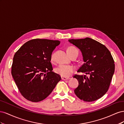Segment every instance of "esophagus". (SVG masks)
I'll return each mask as SVG.
<instances>
[{"label": "esophagus", "mask_w": 124, "mask_h": 124, "mask_svg": "<svg viewBox=\"0 0 124 124\" xmlns=\"http://www.w3.org/2000/svg\"><path fill=\"white\" fill-rule=\"evenodd\" d=\"M61 78H62V79L63 80H68L69 79V78H66L65 77H62Z\"/></svg>", "instance_id": "1"}]
</instances>
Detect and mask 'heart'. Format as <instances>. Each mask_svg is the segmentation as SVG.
Segmentation results:
<instances>
[{
  "label": "heart",
  "instance_id": "heart-1",
  "mask_svg": "<svg viewBox=\"0 0 124 124\" xmlns=\"http://www.w3.org/2000/svg\"><path fill=\"white\" fill-rule=\"evenodd\" d=\"M68 53H71L72 52H78V50L76 48L74 47L71 46L68 48ZM55 59V53H53L51 55V61L53 62ZM74 68L73 67L69 65H60L58 67H56L55 69V71L56 73L61 76L62 77H69L74 72Z\"/></svg>",
  "mask_w": 124,
  "mask_h": 124
}]
</instances>
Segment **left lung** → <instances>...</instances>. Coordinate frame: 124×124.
<instances>
[{
  "label": "left lung",
  "instance_id": "8db88e82",
  "mask_svg": "<svg viewBox=\"0 0 124 124\" xmlns=\"http://www.w3.org/2000/svg\"><path fill=\"white\" fill-rule=\"evenodd\" d=\"M69 42L80 50L84 64L78 72L88 74L89 77L75 75L78 82L74 93L80 99L92 102L106 93L113 77L115 64L110 52L107 47L90 38L69 39Z\"/></svg>",
  "mask_w": 124,
  "mask_h": 124
}]
</instances>
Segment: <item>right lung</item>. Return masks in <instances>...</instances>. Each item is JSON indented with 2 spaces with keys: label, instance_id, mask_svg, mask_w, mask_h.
I'll use <instances>...</instances> for the list:
<instances>
[{
  "label": "right lung",
  "instance_id": "right-lung-1",
  "mask_svg": "<svg viewBox=\"0 0 124 124\" xmlns=\"http://www.w3.org/2000/svg\"><path fill=\"white\" fill-rule=\"evenodd\" d=\"M58 40L36 39L24 43L14 55L11 74L22 95L32 102L46 99L61 80L53 71L51 57Z\"/></svg>",
  "mask_w": 124,
  "mask_h": 124
}]
</instances>
